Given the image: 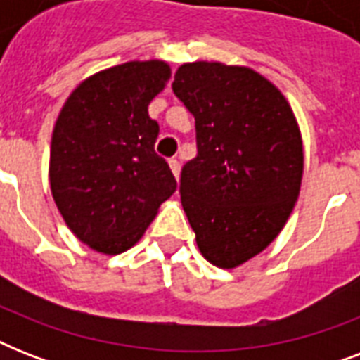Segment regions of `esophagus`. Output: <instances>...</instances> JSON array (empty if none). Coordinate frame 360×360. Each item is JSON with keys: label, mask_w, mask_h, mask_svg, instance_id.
<instances>
[{"label": "esophagus", "mask_w": 360, "mask_h": 360, "mask_svg": "<svg viewBox=\"0 0 360 360\" xmlns=\"http://www.w3.org/2000/svg\"><path fill=\"white\" fill-rule=\"evenodd\" d=\"M169 168H172V174L175 175V179L179 181V174H181V164L177 158H169Z\"/></svg>", "instance_id": "obj_1"}]
</instances>
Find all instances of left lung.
<instances>
[{"label":"left lung","instance_id":"obj_1","mask_svg":"<svg viewBox=\"0 0 360 360\" xmlns=\"http://www.w3.org/2000/svg\"><path fill=\"white\" fill-rule=\"evenodd\" d=\"M172 89L196 120L198 155L181 169V203L203 257L237 267L278 236L299 198L295 115L246 67L185 63Z\"/></svg>","mask_w":360,"mask_h":360}]
</instances>
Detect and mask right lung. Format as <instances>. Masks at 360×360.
I'll use <instances>...</instances> for the list:
<instances>
[{
	"mask_svg": "<svg viewBox=\"0 0 360 360\" xmlns=\"http://www.w3.org/2000/svg\"><path fill=\"white\" fill-rule=\"evenodd\" d=\"M164 61H129L93 75L67 98L52 134L50 186L59 213L93 250L136 245L177 188L155 153L147 106L164 89Z\"/></svg>",
	"mask_w": 360,
	"mask_h": 360,
	"instance_id": "obj_1",
	"label": "right lung"
}]
</instances>
